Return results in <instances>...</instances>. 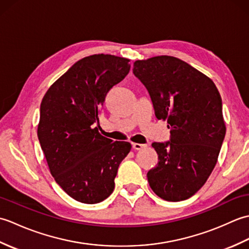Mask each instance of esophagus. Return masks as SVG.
Returning <instances> with one entry per match:
<instances>
[{"label":"esophagus","instance_id":"esophagus-1","mask_svg":"<svg viewBox=\"0 0 249 249\" xmlns=\"http://www.w3.org/2000/svg\"><path fill=\"white\" fill-rule=\"evenodd\" d=\"M131 145H133V149L137 150V151L142 150V149H144V147H146V144H143V143H133Z\"/></svg>","mask_w":249,"mask_h":249}]
</instances>
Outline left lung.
Returning <instances> with one entry per match:
<instances>
[{
    "label": "left lung",
    "instance_id": "1",
    "mask_svg": "<svg viewBox=\"0 0 249 249\" xmlns=\"http://www.w3.org/2000/svg\"><path fill=\"white\" fill-rule=\"evenodd\" d=\"M134 75L149 92L158 120H167L170 139L153 142L157 166L147 182L158 197L182 201L203 186L217 162L226 126L223 103L209 77L174 56L134 63Z\"/></svg>",
    "mask_w": 249,
    "mask_h": 249
}]
</instances>
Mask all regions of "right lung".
I'll return each instance as SVG.
<instances>
[{"mask_svg": "<svg viewBox=\"0 0 249 249\" xmlns=\"http://www.w3.org/2000/svg\"><path fill=\"white\" fill-rule=\"evenodd\" d=\"M129 60L94 54L75 63L47 91L40 104L37 136L55 182L82 203L102 202L112 194L129 142L98 133L106 96L127 76Z\"/></svg>", "mask_w": 249, "mask_h": 249, "instance_id": "obj_1", "label": "right lung"}]
</instances>
